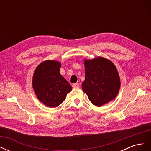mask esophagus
<instances>
[{"mask_svg":"<svg viewBox=\"0 0 151 151\" xmlns=\"http://www.w3.org/2000/svg\"><path fill=\"white\" fill-rule=\"evenodd\" d=\"M72 87L74 88H79V84L78 83H74V84H72Z\"/></svg>","mask_w":151,"mask_h":151,"instance_id":"obj_1","label":"esophagus"}]
</instances>
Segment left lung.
I'll list each match as a JSON object with an SVG mask.
<instances>
[{
  "label": "left lung",
  "instance_id": "8db88e82",
  "mask_svg": "<svg viewBox=\"0 0 151 151\" xmlns=\"http://www.w3.org/2000/svg\"><path fill=\"white\" fill-rule=\"evenodd\" d=\"M85 79L82 88L90 101L98 107L115 99L120 88V78L114 63L103 57L84 59Z\"/></svg>",
  "mask_w": 151,
  "mask_h": 151
}]
</instances>
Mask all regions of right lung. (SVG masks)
Here are the masks:
<instances>
[{"label":"right lung","instance_id":"add662e5","mask_svg":"<svg viewBox=\"0 0 151 151\" xmlns=\"http://www.w3.org/2000/svg\"><path fill=\"white\" fill-rule=\"evenodd\" d=\"M61 63L47 60L36 67L32 84L36 97L48 107L59 106L64 101L72 87L60 73Z\"/></svg>","mask_w":151,"mask_h":151}]
</instances>
